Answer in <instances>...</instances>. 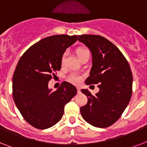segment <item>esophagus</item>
I'll use <instances>...</instances> for the list:
<instances>
[{"instance_id":"1","label":"esophagus","mask_w":147,"mask_h":147,"mask_svg":"<svg viewBox=\"0 0 147 147\" xmlns=\"http://www.w3.org/2000/svg\"><path fill=\"white\" fill-rule=\"evenodd\" d=\"M77 92H78V94L81 93V89L79 87H77Z\"/></svg>"}]
</instances>
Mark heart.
I'll list each match as a JSON object with an SVG mask.
<instances>
[{"mask_svg":"<svg viewBox=\"0 0 147 147\" xmlns=\"http://www.w3.org/2000/svg\"><path fill=\"white\" fill-rule=\"evenodd\" d=\"M87 50L85 48H78L76 50V53H77V55H78V57H80L81 55H82L83 53H85V51ZM65 55H66V53H63V55H62V59H61V62L63 63L64 62L65 58ZM81 80H82V78H81L80 76H78L77 74H71V75H69L68 77H67V81L69 82L72 83V84H78V83L80 82Z\"/></svg>","mask_w":147,"mask_h":147,"instance_id":"1","label":"heart"}]
</instances>
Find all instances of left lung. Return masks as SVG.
I'll use <instances>...</instances> for the list:
<instances>
[{
	"label": "left lung",
	"mask_w": 147,
	"mask_h": 147,
	"mask_svg": "<svg viewBox=\"0 0 147 147\" xmlns=\"http://www.w3.org/2000/svg\"><path fill=\"white\" fill-rule=\"evenodd\" d=\"M78 40L91 50L92 55V67L85 84H98L99 88L94 96L88 90H82L87 96L88 102L81 107V114L91 125L107 127L120 118L130 102L133 85L131 69L118 48L105 37L84 34L78 36Z\"/></svg>",
	"instance_id": "left-lung-1"
}]
</instances>
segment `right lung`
Instances as JSON below:
<instances>
[{
	"label": "right lung",
	"mask_w": 147,
	"mask_h": 147,
	"mask_svg": "<svg viewBox=\"0 0 147 147\" xmlns=\"http://www.w3.org/2000/svg\"><path fill=\"white\" fill-rule=\"evenodd\" d=\"M78 36H48L24 53L13 76V98L24 120L37 129L51 127L61 120L65 105L77 93L73 85L63 82L56 91L48 83L61 69L62 55Z\"/></svg>",
	"instance_id": "1"
}]
</instances>
